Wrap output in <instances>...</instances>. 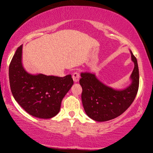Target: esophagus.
I'll list each match as a JSON object with an SVG mask.
<instances>
[{
	"label": "esophagus",
	"mask_w": 153,
	"mask_h": 153,
	"mask_svg": "<svg viewBox=\"0 0 153 153\" xmlns=\"http://www.w3.org/2000/svg\"><path fill=\"white\" fill-rule=\"evenodd\" d=\"M73 81L75 82H77L79 81L80 80V75L78 73H74L73 74Z\"/></svg>",
	"instance_id": "1"
}]
</instances>
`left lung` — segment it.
Returning <instances> with one entry per match:
<instances>
[{"mask_svg": "<svg viewBox=\"0 0 153 153\" xmlns=\"http://www.w3.org/2000/svg\"><path fill=\"white\" fill-rule=\"evenodd\" d=\"M131 54L134 67L130 75V84L123 89L108 86L97 78L94 73L82 72L80 84L82 91V106L88 117L96 122H106L124 113L136 97L139 88L137 60Z\"/></svg>", "mask_w": 153, "mask_h": 153, "instance_id": "1", "label": "left lung"}]
</instances>
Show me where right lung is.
<instances>
[{
	"instance_id": "add662e5",
	"label": "right lung",
	"mask_w": 153,
	"mask_h": 153,
	"mask_svg": "<svg viewBox=\"0 0 153 153\" xmlns=\"http://www.w3.org/2000/svg\"><path fill=\"white\" fill-rule=\"evenodd\" d=\"M23 45L17 49L9 66L10 90L16 101L28 114L39 119H50L59 113L61 102L73 85L71 75L31 74L24 68Z\"/></svg>"
}]
</instances>
